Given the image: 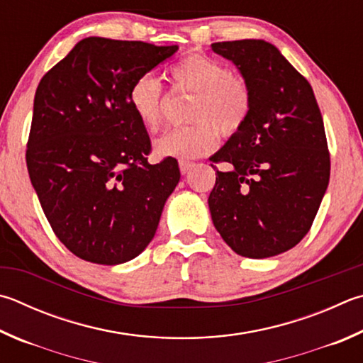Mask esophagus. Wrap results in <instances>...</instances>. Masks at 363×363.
I'll return each instance as SVG.
<instances>
[{
    "mask_svg": "<svg viewBox=\"0 0 363 363\" xmlns=\"http://www.w3.org/2000/svg\"><path fill=\"white\" fill-rule=\"evenodd\" d=\"M195 167L194 162H186V160H181L179 162V168H181V173L182 174H187L190 169H192Z\"/></svg>",
    "mask_w": 363,
    "mask_h": 363,
    "instance_id": "34e87169",
    "label": "esophagus"
}]
</instances>
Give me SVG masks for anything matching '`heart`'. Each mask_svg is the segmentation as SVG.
Segmentation results:
<instances>
[{
  "instance_id": "b5f03b06",
  "label": "heart",
  "mask_w": 363,
  "mask_h": 363,
  "mask_svg": "<svg viewBox=\"0 0 363 363\" xmlns=\"http://www.w3.org/2000/svg\"><path fill=\"white\" fill-rule=\"evenodd\" d=\"M176 90L192 95L187 118L190 125L164 131L155 141L159 157L192 160L217 146V132L235 136L247 122L252 91L245 77L236 76L214 58L192 54L171 68ZM128 104L144 128L155 131L162 122L163 89L150 74L138 77L128 90Z\"/></svg>"
}]
</instances>
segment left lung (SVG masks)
I'll use <instances>...</instances> for the list:
<instances>
[{"label":"left lung","instance_id":"obj_1","mask_svg":"<svg viewBox=\"0 0 363 363\" xmlns=\"http://www.w3.org/2000/svg\"><path fill=\"white\" fill-rule=\"evenodd\" d=\"M252 91L247 122L211 157L208 204L222 240L236 254L267 259L298 245L330 179V154L311 85L263 39L214 43Z\"/></svg>","mask_w":363,"mask_h":363}]
</instances>
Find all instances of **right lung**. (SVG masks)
I'll return each instance as SVG.
<instances>
[{
	"instance_id": "add662e5",
	"label": "right lung",
	"mask_w": 363,
	"mask_h": 363,
	"mask_svg": "<svg viewBox=\"0 0 363 363\" xmlns=\"http://www.w3.org/2000/svg\"><path fill=\"white\" fill-rule=\"evenodd\" d=\"M177 49L90 36L38 85L26 168L52 230L79 259L118 265L154 238L181 171L171 157L147 162L128 90Z\"/></svg>"
}]
</instances>
